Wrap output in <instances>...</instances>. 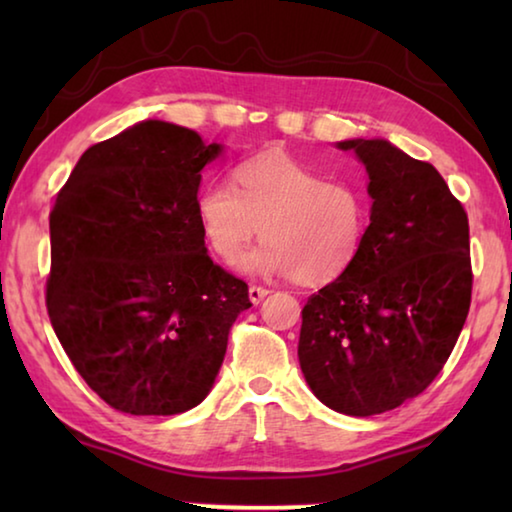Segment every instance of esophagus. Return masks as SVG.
I'll return each mask as SVG.
<instances>
[{
  "label": "esophagus",
  "instance_id": "obj_1",
  "mask_svg": "<svg viewBox=\"0 0 512 512\" xmlns=\"http://www.w3.org/2000/svg\"><path fill=\"white\" fill-rule=\"evenodd\" d=\"M266 296H268V289L255 287V284H250V287H248V298H250V302H253V305H259V302H262Z\"/></svg>",
  "mask_w": 512,
  "mask_h": 512
}]
</instances>
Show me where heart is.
I'll use <instances>...</instances> for the list:
<instances>
[{"label": "heart", "mask_w": 512, "mask_h": 512, "mask_svg": "<svg viewBox=\"0 0 512 512\" xmlns=\"http://www.w3.org/2000/svg\"><path fill=\"white\" fill-rule=\"evenodd\" d=\"M235 180L205 183L194 205L205 244L223 262H235L259 228L266 239L239 259L248 275L323 284L357 262L372 214L366 189L280 151L239 162Z\"/></svg>", "instance_id": "heart-1"}]
</instances>
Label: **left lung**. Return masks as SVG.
<instances>
[{
	"label": "left lung",
	"mask_w": 512,
	"mask_h": 512,
	"mask_svg": "<svg viewBox=\"0 0 512 512\" xmlns=\"http://www.w3.org/2000/svg\"><path fill=\"white\" fill-rule=\"evenodd\" d=\"M368 173L366 244L307 300L298 359L320 402L368 418L427 388L452 354L472 298L470 225L443 176L384 137L343 140Z\"/></svg>",
	"instance_id": "obj_1"
}]
</instances>
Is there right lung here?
I'll return each instance as SVG.
<instances>
[{
  "label": "right lung",
  "mask_w": 512,
  "mask_h": 512,
  "mask_svg": "<svg viewBox=\"0 0 512 512\" xmlns=\"http://www.w3.org/2000/svg\"><path fill=\"white\" fill-rule=\"evenodd\" d=\"M223 153L144 119L90 146L49 216L47 311L69 361L112 409L176 415L212 391L248 284L216 266L196 219Z\"/></svg>",
  "instance_id": "add662e5"
}]
</instances>
